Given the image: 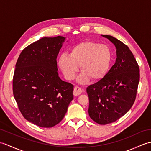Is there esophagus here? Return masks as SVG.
Returning <instances> with one entry per match:
<instances>
[{
    "instance_id": "34e87169",
    "label": "esophagus",
    "mask_w": 151,
    "mask_h": 151,
    "mask_svg": "<svg viewBox=\"0 0 151 151\" xmlns=\"http://www.w3.org/2000/svg\"><path fill=\"white\" fill-rule=\"evenodd\" d=\"M82 92V90L81 88H80L79 87L76 86L74 87V90H73V94L75 96H78L79 94H80Z\"/></svg>"
}]
</instances>
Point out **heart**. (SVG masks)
Returning <instances> with one entry per match:
<instances>
[{
	"label": "heart",
	"mask_w": 151,
	"mask_h": 151,
	"mask_svg": "<svg viewBox=\"0 0 151 151\" xmlns=\"http://www.w3.org/2000/svg\"><path fill=\"white\" fill-rule=\"evenodd\" d=\"M57 62L63 75L68 80L75 78L80 65L83 72L78 82L84 83L90 78L98 80L106 75L111 62V51L106 45L91 41L82 42L74 45L69 55H60Z\"/></svg>",
	"instance_id": "1"
}]
</instances>
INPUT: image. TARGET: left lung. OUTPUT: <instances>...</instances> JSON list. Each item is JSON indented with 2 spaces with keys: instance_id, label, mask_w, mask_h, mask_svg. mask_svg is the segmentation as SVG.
Wrapping results in <instances>:
<instances>
[{
  "instance_id": "obj_1",
  "label": "left lung",
  "mask_w": 151,
  "mask_h": 151,
  "mask_svg": "<svg viewBox=\"0 0 151 151\" xmlns=\"http://www.w3.org/2000/svg\"><path fill=\"white\" fill-rule=\"evenodd\" d=\"M116 49L115 64L103 78L87 87L90 118L100 125L116 121L134 104L139 81V69L128 46L117 38L101 35Z\"/></svg>"
}]
</instances>
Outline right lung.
I'll list each match as a JSON object with an SVG mask.
<instances>
[{"mask_svg": "<svg viewBox=\"0 0 151 151\" xmlns=\"http://www.w3.org/2000/svg\"><path fill=\"white\" fill-rule=\"evenodd\" d=\"M65 38L44 37L20 54L13 79V92L27 121L41 127L60 123L73 99V86L58 73L57 57Z\"/></svg>", "mask_w": 151, "mask_h": 151, "instance_id": "right-lung-1", "label": "right lung"}]
</instances>
